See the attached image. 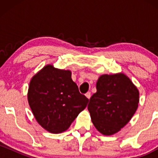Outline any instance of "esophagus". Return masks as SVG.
I'll list each match as a JSON object with an SVG mask.
<instances>
[{"label": "esophagus", "instance_id": "obj_1", "mask_svg": "<svg viewBox=\"0 0 158 158\" xmlns=\"http://www.w3.org/2000/svg\"><path fill=\"white\" fill-rule=\"evenodd\" d=\"M85 97H86L88 99H89L90 98V92H87V93L85 94Z\"/></svg>", "mask_w": 158, "mask_h": 158}]
</instances>
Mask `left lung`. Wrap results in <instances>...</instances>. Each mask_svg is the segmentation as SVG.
<instances>
[{"label":"left lung","mask_w":158,"mask_h":158,"mask_svg":"<svg viewBox=\"0 0 158 158\" xmlns=\"http://www.w3.org/2000/svg\"><path fill=\"white\" fill-rule=\"evenodd\" d=\"M139 90L126 74H103L88 109L92 123L103 135L117 133L131 120L138 108Z\"/></svg>","instance_id":"obj_1"}]
</instances>
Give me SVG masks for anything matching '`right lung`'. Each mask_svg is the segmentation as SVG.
Instances as JSON below:
<instances>
[{
    "label": "right lung",
    "mask_w": 158,
    "mask_h": 158,
    "mask_svg": "<svg viewBox=\"0 0 158 158\" xmlns=\"http://www.w3.org/2000/svg\"><path fill=\"white\" fill-rule=\"evenodd\" d=\"M28 102L38 123L52 134L68 129L88 100L71 79V71L47 64L32 77Z\"/></svg>",
    "instance_id": "1"
}]
</instances>
